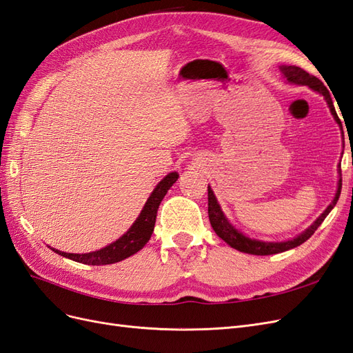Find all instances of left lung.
<instances>
[{
  "label": "left lung",
  "instance_id": "8db88e82",
  "mask_svg": "<svg viewBox=\"0 0 353 353\" xmlns=\"http://www.w3.org/2000/svg\"><path fill=\"white\" fill-rule=\"evenodd\" d=\"M281 72L284 74V77L287 78V81L291 84H299V85H307L312 90H315L319 94L324 96V99L327 100L328 108L331 110V115L334 117L336 123L340 125L341 128V121L337 117L336 112V108L333 105V99H331V94L327 90V87L322 84L321 79H318L316 77L307 74L306 70H303L299 66H281ZM343 130V128H341ZM339 176H341V170L339 165ZM341 192V179H339V188H337V192L336 196L333 199V203H331L324 213H322L314 223H312L305 232H301L300 235H297L296 238L290 239V241H284V243H265V241H259V239H251L248 236H245L243 232H239L238 229H235L232 225L229 223V220L226 219L225 213L221 211L217 199L213 194V190L208 186V217H210V223L211 228L214 229V232L225 241L226 244H229L232 248L238 250V251H243V253H248V254H254V256H269V254H278V253H283V251L291 250L294 247H299L307 241L312 235L315 234V230L319 228V225L324 221V219L328 216V213L331 210L334 208V205L337 204L339 196Z\"/></svg>",
  "mask_w": 353,
  "mask_h": 353
}]
</instances>
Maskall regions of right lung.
<instances>
[{
    "mask_svg": "<svg viewBox=\"0 0 353 353\" xmlns=\"http://www.w3.org/2000/svg\"><path fill=\"white\" fill-rule=\"evenodd\" d=\"M177 177H179L177 173H170L161 180V182L157 185V188L154 189V192L148 198L143 210L140 211V214L136 219L133 226L130 228L119 239H117L115 243L106 245L102 250H97V251H93V253H87V254L63 253V251H59L54 248L53 251L60 256L78 261V263L93 265V266L112 265V263H117V261H121L130 256L136 254L139 250H142L145 247L150 235H152L158 207L161 204V201H163V198L165 196L167 190L173 186V183H176Z\"/></svg>",
    "mask_w": 353,
    "mask_h": 353,
    "instance_id": "obj_1",
    "label": "right lung"
}]
</instances>
